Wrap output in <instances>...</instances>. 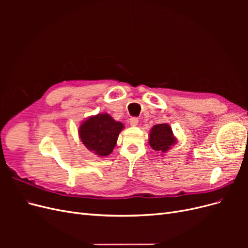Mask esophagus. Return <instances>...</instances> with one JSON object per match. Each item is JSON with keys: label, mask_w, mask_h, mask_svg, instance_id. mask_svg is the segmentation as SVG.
I'll use <instances>...</instances> for the list:
<instances>
[{"label": "esophagus", "mask_w": 248, "mask_h": 248, "mask_svg": "<svg viewBox=\"0 0 248 248\" xmlns=\"http://www.w3.org/2000/svg\"><path fill=\"white\" fill-rule=\"evenodd\" d=\"M129 122H130V125H131V126H138V124H139V119L136 118V117H133V118L130 119Z\"/></svg>", "instance_id": "34e87169"}]
</instances>
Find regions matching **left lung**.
<instances>
[{"mask_svg": "<svg viewBox=\"0 0 248 248\" xmlns=\"http://www.w3.org/2000/svg\"><path fill=\"white\" fill-rule=\"evenodd\" d=\"M177 142L169 124H157L149 132V145L157 152L166 153Z\"/></svg>", "mask_w": 248, "mask_h": 248, "instance_id": "left-lung-1", "label": "left lung"}]
</instances>
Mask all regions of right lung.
<instances>
[{
  "instance_id": "obj_1",
  "label": "right lung",
  "mask_w": 248,
  "mask_h": 248,
  "mask_svg": "<svg viewBox=\"0 0 248 248\" xmlns=\"http://www.w3.org/2000/svg\"><path fill=\"white\" fill-rule=\"evenodd\" d=\"M123 128L124 125L108 114H98L80 124L78 134L88 150L99 157H107L117 145L119 133Z\"/></svg>"
}]
</instances>
